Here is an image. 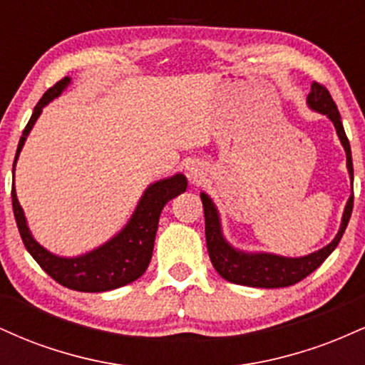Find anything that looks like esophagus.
Wrapping results in <instances>:
<instances>
[{
  "label": "esophagus",
  "mask_w": 365,
  "mask_h": 365,
  "mask_svg": "<svg viewBox=\"0 0 365 365\" xmlns=\"http://www.w3.org/2000/svg\"><path fill=\"white\" fill-rule=\"evenodd\" d=\"M204 175H206V168H204L202 163L194 161V163H190V165H188V168H187V177L190 178L192 182H197V180L202 178Z\"/></svg>",
  "instance_id": "1"
}]
</instances>
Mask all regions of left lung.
Listing matches in <instances>:
<instances>
[{"mask_svg":"<svg viewBox=\"0 0 365 365\" xmlns=\"http://www.w3.org/2000/svg\"><path fill=\"white\" fill-rule=\"evenodd\" d=\"M307 106L312 111L328 116L331 123L334 125L338 139H340L346 154V170H349V177L351 182V194L349 200H346L345 209H343L340 230H338V233L328 245L316 250V252L300 255V257H287V255L271 252H247V250L237 249V247H233L226 240L216 204L212 202V199L206 192H200L204 217H206L207 252L217 274L225 278L226 282L254 288L290 287V284L299 283L305 276L311 274L312 271H316L328 259V255L336 249L343 233H345V228L351 216V209H354V165H351L350 142L346 139L336 104H334L326 87L319 86L317 82L312 83L311 94L307 96Z\"/></svg>","mask_w":365,"mask_h":365,"instance_id":"obj_1","label":"left lung"}]
</instances>
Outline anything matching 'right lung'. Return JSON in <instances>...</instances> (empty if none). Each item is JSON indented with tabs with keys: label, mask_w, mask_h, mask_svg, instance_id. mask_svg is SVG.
Masks as SVG:
<instances>
[{
	"label": "right lung",
	"mask_w": 365,
	"mask_h": 365,
	"mask_svg": "<svg viewBox=\"0 0 365 365\" xmlns=\"http://www.w3.org/2000/svg\"><path fill=\"white\" fill-rule=\"evenodd\" d=\"M70 83H72V78L65 77L56 86L44 92L41 101L36 104L34 111H32V116L24 130L22 137H20L14 161V187H11L14 215L25 249L54 282L77 292H110L135 282L145 273L150 257H153L154 238H156L163 207L171 199L187 190V178L182 173H177L170 178H163L150 183L137 202L135 211L132 212L127 225L110 240L104 242L103 245L96 247L86 254L75 255V257H63V255L49 252L32 235L24 209L16 199L15 166L29 133L34 128L37 118L43 113V108L48 106L53 99L60 98Z\"/></svg>",
	"instance_id": "1"
}]
</instances>
